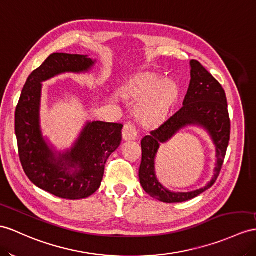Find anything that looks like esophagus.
Masks as SVG:
<instances>
[{
  "mask_svg": "<svg viewBox=\"0 0 256 256\" xmlns=\"http://www.w3.org/2000/svg\"><path fill=\"white\" fill-rule=\"evenodd\" d=\"M138 138V132L136 128L134 126L132 122H128L124 124L122 129V139L124 141H132Z\"/></svg>",
  "mask_w": 256,
  "mask_h": 256,
  "instance_id": "1",
  "label": "esophagus"
}]
</instances>
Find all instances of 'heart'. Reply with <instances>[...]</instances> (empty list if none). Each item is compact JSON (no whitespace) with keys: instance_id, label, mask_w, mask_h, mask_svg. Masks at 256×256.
<instances>
[{"instance_id":"heart-1","label":"heart","mask_w":256,"mask_h":256,"mask_svg":"<svg viewBox=\"0 0 256 256\" xmlns=\"http://www.w3.org/2000/svg\"><path fill=\"white\" fill-rule=\"evenodd\" d=\"M132 93L146 98L138 108V116L143 122L153 124L168 114L178 94V86L172 80L162 81L158 77L148 76L136 82Z\"/></svg>"}]
</instances>
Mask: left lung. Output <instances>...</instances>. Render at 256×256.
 <instances>
[{"mask_svg": "<svg viewBox=\"0 0 256 256\" xmlns=\"http://www.w3.org/2000/svg\"><path fill=\"white\" fill-rule=\"evenodd\" d=\"M190 68L191 80L182 108L141 140L140 184L148 194L165 203L188 201L210 189L220 176L230 139L225 90L198 60H191ZM186 126H200L209 134L216 146L218 160L214 175L206 186L190 192H174L158 182L154 172V158L161 143L169 140Z\"/></svg>", "mask_w": 256, "mask_h": 256, "instance_id": "1", "label": "left lung"}]
</instances>
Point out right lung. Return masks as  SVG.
Returning a JSON list of instances; mask_svg holds the SVG:
<instances>
[{
  "label": "right lung",
  "instance_id": "1",
  "mask_svg": "<svg viewBox=\"0 0 256 256\" xmlns=\"http://www.w3.org/2000/svg\"><path fill=\"white\" fill-rule=\"evenodd\" d=\"M96 63L88 55L51 54L30 74L15 112L18 152L24 172L38 188L68 200L88 198L100 188L105 163L120 146L124 126L86 122L72 148L58 151L42 134V82L65 72H89Z\"/></svg>",
  "mask_w": 256,
  "mask_h": 256
}]
</instances>
